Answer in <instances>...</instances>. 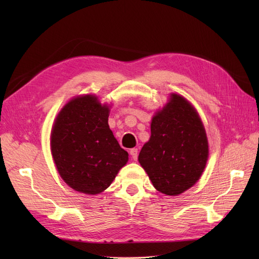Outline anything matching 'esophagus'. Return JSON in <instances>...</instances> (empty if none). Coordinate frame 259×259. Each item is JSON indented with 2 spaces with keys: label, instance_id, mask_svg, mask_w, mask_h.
<instances>
[{
  "label": "esophagus",
  "instance_id": "obj_1",
  "mask_svg": "<svg viewBox=\"0 0 259 259\" xmlns=\"http://www.w3.org/2000/svg\"><path fill=\"white\" fill-rule=\"evenodd\" d=\"M130 153H131V155H132L133 160H137V158H138V150H137L136 148H133V149H131V150H130Z\"/></svg>",
  "mask_w": 259,
  "mask_h": 259
}]
</instances>
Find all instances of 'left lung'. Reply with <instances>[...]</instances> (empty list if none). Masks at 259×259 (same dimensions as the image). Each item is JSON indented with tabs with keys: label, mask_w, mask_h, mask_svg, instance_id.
<instances>
[{
	"label": "left lung",
	"mask_w": 259,
	"mask_h": 259,
	"mask_svg": "<svg viewBox=\"0 0 259 259\" xmlns=\"http://www.w3.org/2000/svg\"><path fill=\"white\" fill-rule=\"evenodd\" d=\"M208 156L205 130L195 109L173 94L151 122V136L138 161L154 188L178 195L198 182Z\"/></svg>",
	"instance_id": "obj_1"
}]
</instances>
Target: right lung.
<instances>
[{
  "instance_id": "1",
  "label": "right lung",
  "mask_w": 259,
  "mask_h": 259,
  "mask_svg": "<svg viewBox=\"0 0 259 259\" xmlns=\"http://www.w3.org/2000/svg\"><path fill=\"white\" fill-rule=\"evenodd\" d=\"M108 116L107 106L86 95L69 101L55 121L53 159L61 178L75 191L103 192L128 160L109 127Z\"/></svg>"
}]
</instances>
